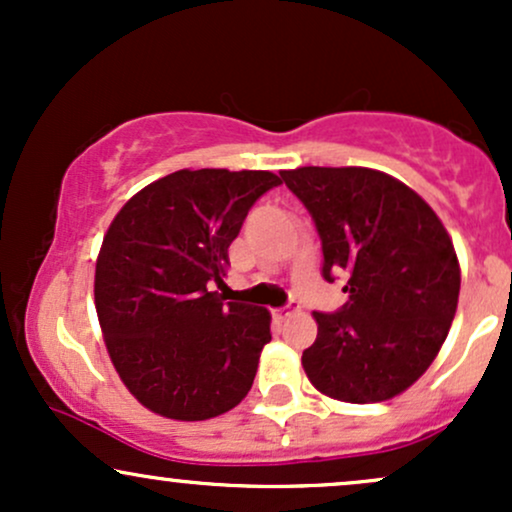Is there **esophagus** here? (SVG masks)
<instances>
[{
    "mask_svg": "<svg viewBox=\"0 0 512 512\" xmlns=\"http://www.w3.org/2000/svg\"><path fill=\"white\" fill-rule=\"evenodd\" d=\"M293 310L291 308H281V310H274V320L276 322H284L286 317H291Z\"/></svg>",
    "mask_w": 512,
    "mask_h": 512,
    "instance_id": "1",
    "label": "esophagus"
}]
</instances>
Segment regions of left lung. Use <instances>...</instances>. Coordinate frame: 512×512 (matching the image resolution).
<instances>
[{
	"label": "left lung",
	"instance_id": "obj_1",
	"mask_svg": "<svg viewBox=\"0 0 512 512\" xmlns=\"http://www.w3.org/2000/svg\"><path fill=\"white\" fill-rule=\"evenodd\" d=\"M281 178L313 214L322 274H344L349 296L339 313H313L305 375L339 402L402 395L438 356L455 317L460 260L450 233L424 197L383 170L303 166Z\"/></svg>",
	"mask_w": 512,
	"mask_h": 512
}]
</instances>
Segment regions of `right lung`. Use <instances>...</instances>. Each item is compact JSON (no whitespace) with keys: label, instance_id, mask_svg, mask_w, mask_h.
Listing matches in <instances>:
<instances>
[{"label":"right lung","instance_id":"add662e5","mask_svg":"<svg viewBox=\"0 0 512 512\" xmlns=\"http://www.w3.org/2000/svg\"><path fill=\"white\" fill-rule=\"evenodd\" d=\"M276 185L269 170L182 168L129 197L105 231L93 279L105 349L154 414L207 421L250 392L272 315L209 284H223L245 216Z\"/></svg>","mask_w":512,"mask_h":512}]
</instances>
